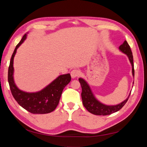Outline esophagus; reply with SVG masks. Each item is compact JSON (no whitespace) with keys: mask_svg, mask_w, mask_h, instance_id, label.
Wrapping results in <instances>:
<instances>
[{"mask_svg":"<svg viewBox=\"0 0 147 147\" xmlns=\"http://www.w3.org/2000/svg\"><path fill=\"white\" fill-rule=\"evenodd\" d=\"M70 75H71V77H72V78H76L80 75V71L78 69H74L71 71Z\"/></svg>","mask_w":147,"mask_h":147,"instance_id":"obj_1","label":"esophagus"}]
</instances>
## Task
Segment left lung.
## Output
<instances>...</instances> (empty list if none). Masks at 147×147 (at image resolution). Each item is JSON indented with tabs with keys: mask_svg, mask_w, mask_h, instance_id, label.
I'll return each instance as SVG.
<instances>
[{
	"mask_svg": "<svg viewBox=\"0 0 147 147\" xmlns=\"http://www.w3.org/2000/svg\"><path fill=\"white\" fill-rule=\"evenodd\" d=\"M119 50L127 56L132 65V75L134 77V63H133L132 53L131 51L129 45H128L127 42L126 40L124 42L122 45L119 46ZM78 80L81 84L82 89L81 95L83 104L89 112L96 115H108L118 112V110H119L125 105L131 94L130 92V94L127 97V99L118 105H107L102 104L101 102H100L96 99L90 86L88 85V84L82 78H80Z\"/></svg>",
	"mask_w": 147,
	"mask_h": 147,
	"instance_id": "1",
	"label": "left lung"
}]
</instances>
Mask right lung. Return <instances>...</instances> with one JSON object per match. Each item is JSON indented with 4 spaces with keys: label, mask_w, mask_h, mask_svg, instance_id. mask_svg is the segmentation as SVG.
I'll return each mask as SVG.
<instances>
[{
    "label": "right lung",
    "mask_w": 147,
    "mask_h": 147,
    "mask_svg": "<svg viewBox=\"0 0 147 147\" xmlns=\"http://www.w3.org/2000/svg\"><path fill=\"white\" fill-rule=\"evenodd\" d=\"M24 34L16 46L11 57L8 72V81L11 94L16 101L28 112L34 114H45L54 111L59 104L62 92L71 80L70 74L61 75L42 90L36 92H26L19 90L13 79V59L16 50L26 38Z\"/></svg>",
    "instance_id": "add662e5"
}]
</instances>
